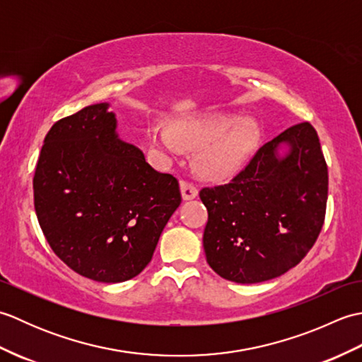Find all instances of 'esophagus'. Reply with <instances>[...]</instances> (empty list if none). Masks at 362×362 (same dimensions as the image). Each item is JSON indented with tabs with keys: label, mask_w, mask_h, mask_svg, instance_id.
<instances>
[{
	"label": "esophagus",
	"mask_w": 362,
	"mask_h": 362,
	"mask_svg": "<svg viewBox=\"0 0 362 362\" xmlns=\"http://www.w3.org/2000/svg\"><path fill=\"white\" fill-rule=\"evenodd\" d=\"M180 191H182V197L185 199V201H191V199L197 197V194H199L197 187L193 182H188V180L180 182Z\"/></svg>",
	"instance_id": "1"
}]
</instances>
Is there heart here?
Listing matches in <instances>:
<instances>
[{
    "label": "heart",
    "instance_id": "obj_1",
    "mask_svg": "<svg viewBox=\"0 0 362 362\" xmlns=\"http://www.w3.org/2000/svg\"><path fill=\"white\" fill-rule=\"evenodd\" d=\"M149 143L161 152L175 156L182 149L199 151L201 171L214 179L238 171L258 140V127L249 118L216 115L202 119H185L173 127L152 121L148 127Z\"/></svg>",
    "mask_w": 362,
    "mask_h": 362
}]
</instances>
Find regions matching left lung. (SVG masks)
<instances>
[{
	"instance_id": "1",
	"label": "left lung",
	"mask_w": 362,
	"mask_h": 362,
	"mask_svg": "<svg viewBox=\"0 0 362 362\" xmlns=\"http://www.w3.org/2000/svg\"><path fill=\"white\" fill-rule=\"evenodd\" d=\"M281 144L290 149L278 156ZM209 210L206 263L222 279L252 284L297 266L324 226L328 169L316 129L300 122L266 143L226 185L202 188Z\"/></svg>"
}]
</instances>
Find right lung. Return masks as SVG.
<instances>
[{
  "label": "right lung",
  "mask_w": 362,
  "mask_h": 362,
  "mask_svg": "<svg viewBox=\"0 0 362 362\" xmlns=\"http://www.w3.org/2000/svg\"><path fill=\"white\" fill-rule=\"evenodd\" d=\"M180 202L175 177L119 140L107 103L59 119L45 136L34 175L37 219L54 253L82 276H136Z\"/></svg>",
  "instance_id": "right-lung-1"
}]
</instances>
